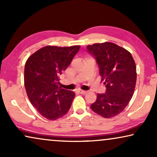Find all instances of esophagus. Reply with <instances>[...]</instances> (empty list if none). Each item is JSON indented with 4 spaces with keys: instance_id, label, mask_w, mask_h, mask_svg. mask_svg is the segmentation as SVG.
I'll return each mask as SVG.
<instances>
[{
    "instance_id": "obj_1",
    "label": "esophagus",
    "mask_w": 157,
    "mask_h": 157,
    "mask_svg": "<svg viewBox=\"0 0 157 157\" xmlns=\"http://www.w3.org/2000/svg\"><path fill=\"white\" fill-rule=\"evenodd\" d=\"M78 91L79 93L81 94H86L88 92L86 91H83V90H81V89H79V90H78Z\"/></svg>"
}]
</instances>
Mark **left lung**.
<instances>
[{
    "instance_id": "8db88e82",
    "label": "left lung",
    "mask_w": 157,
    "mask_h": 157,
    "mask_svg": "<svg viewBox=\"0 0 157 157\" xmlns=\"http://www.w3.org/2000/svg\"><path fill=\"white\" fill-rule=\"evenodd\" d=\"M87 50L95 57L106 88V93L97 94L91 109L107 119L116 117L126 108L134 94L136 81L134 60L127 50L111 42L89 45Z\"/></svg>"
}]
</instances>
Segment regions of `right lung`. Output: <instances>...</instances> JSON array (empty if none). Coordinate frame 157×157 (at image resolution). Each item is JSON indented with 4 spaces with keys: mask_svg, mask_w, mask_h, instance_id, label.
<instances>
[{
    "mask_svg": "<svg viewBox=\"0 0 157 157\" xmlns=\"http://www.w3.org/2000/svg\"><path fill=\"white\" fill-rule=\"evenodd\" d=\"M79 48L80 46H47L25 62L24 85L28 97L38 112L49 120L62 117L71 106L75 93L59 86V77Z\"/></svg>",
    "mask_w": 157,
    "mask_h": 157,
    "instance_id": "1",
    "label": "right lung"
}]
</instances>
